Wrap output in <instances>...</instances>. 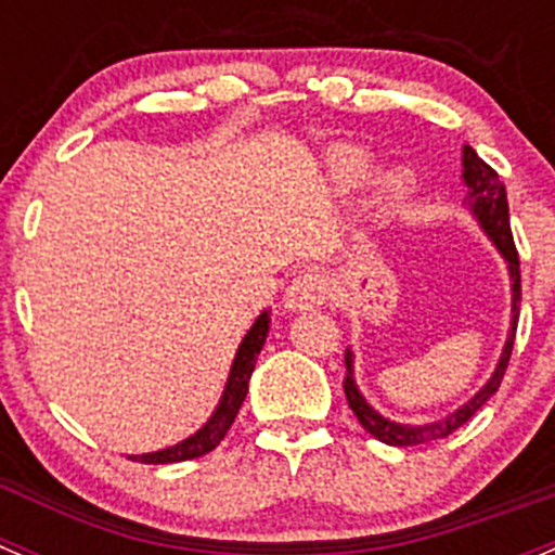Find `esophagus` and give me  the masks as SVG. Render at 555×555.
Listing matches in <instances>:
<instances>
[{
    "label": "esophagus",
    "instance_id": "34e87169",
    "mask_svg": "<svg viewBox=\"0 0 555 555\" xmlns=\"http://www.w3.org/2000/svg\"><path fill=\"white\" fill-rule=\"evenodd\" d=\"M326 299H328V280L312 270L299 272V275L291 280L283 296L285 310L291 312L312 310V307H321Z\"/></svg>",
    "mask_w": 555,
    "mask_h": 555
}]
</instances>
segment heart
I'll return each instance as SVG.
<instances>
[{
    "label": "heart",
    "mask_w": 555,
    "mask_h": 555,
    "mask_svg": "<svg viewBox=\"0 0 555 555\" xmlns=\"http://www.w3.org/2000/svg\"><path fill=\"white\" fill-rule=\"evenodd\" d=\"M375 172V158L370 151L350 142H339L323 153V183L334 196H350L364 189ZM415 189L408 169H388L377 180V210L393 212Z\"/></svg>",
    "instance_id": "heart-1"
}]
</instances>
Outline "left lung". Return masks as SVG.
I'll return each instance as SVG.
<instances>
[{
    "mask_svg": "<svg viewBox=\"0 0 555 555\" xmlns=\"http://www.w3.org/2000/svg\"><path fill=\"white\" fill-rule=\"evenodd\" d=\"M462 178L466 185L464 205L472 212V218L477 221V227L486 232V237L491 240L493 248L499 250V256L507 264L509 275V332L504 339L502 356H499L496 366H493L491 377L480 386V391L472 399H466L462 408H456L453 413H448L446 418L429 421V424H399V421L386 418V415L377 413L370 402L364 399V393L356 386V372H353V350H345V397H348L350 410L356 413L359 424L370 431L375 440L386 442V446L408 448V446H426V442L446 440L448 435L464 426L493 393L499 391V383H502L504 370H507L509 353H513L515 343V326H518V312H520V261L518 250H515L513 232H509V210H507V191L504 183L499 180V175L472 151L469 145L462 147Z\"/></svg>",
    "mask_w": 555,
    "mask_h": 555,
    "instance_id": "1",
    "label": "left lung"
}]
</instances>
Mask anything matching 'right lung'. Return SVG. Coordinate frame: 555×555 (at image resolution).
<instances>
[{
  "label": "right lung",
  "mask_w": 555,
  "mask_h": 555,
  "mask_svg": "<svg viewBox=\"0 0 555 555\" xmlns=\"http://www.w3.org/2000/svg\"><path fill=\"white\" fill-rule=\"evenodd\" d=\"M267 334H270V310L261 312L254 321V326L248 328V334L240 343L237 353H234L232 370H229L227 386H223L221 399H218L216 410H212L210 418L199 426L191 437L180 440L178 446L162 448V451L142 453V456H129L131 462L140 464H178L189 462V459H199L205 453H210L218 442L227 437V431L232 429L234 418H237L240 408L245 402V393H248V380L256 370V359H259L261 348L267 343Z\"/></svg>",
  "instance_id": "1"
}]
</instances>
